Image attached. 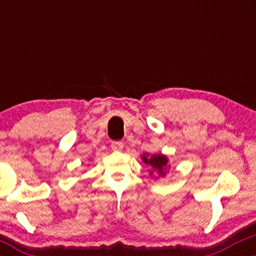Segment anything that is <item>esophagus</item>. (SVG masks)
Instances as JSON below:
<instances>
[{"label":"esophagus","instance_id":"1","mask_svg":"<svg viewBox=\"0 0 256 256\" xmlns=\"http://www.w3.org/2000/svg\"><path fill=\"white\" fill-rule=\"evenodd\" d=\"M110 146L114 152H121V150L124 149V143H122L121 141H114V142H112Z\"/></svg>","mask_w":256,"mask_h":256}]
</instances>
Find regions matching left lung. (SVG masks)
Wrapping results in <instances>:
<instances>
[{"label":"left lung","mask_w":256,"mask_h":256,"mask_svg":"<svg viewBox=\"0 0 256 256\" xmlns=\"http://www.w3.org/2000/svg\"><path fill=\"white\" fill-rule=\"evenodd\" d=\"M141 160L146 164H148L149 166L152 168V170H150V176H152L154 174H158V177H166V170L170 169L169 166V158L163 154H150L144 152L141 156ZM156 177V178H158Z\"/></svg>","instance_id":"1"}]
</instances>
